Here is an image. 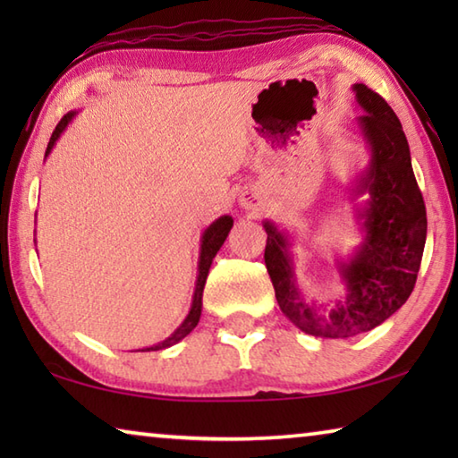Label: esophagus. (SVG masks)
Masks as SVG:
<instances>
[{
  "mask_svg": "<svg viewBox=\"0 0 458 458\" xmlns=\"http://www.w3.org/2000/svg\"><path fill=\"white\" fill-rule=\"evenodd\" d=\"M260 204H262L260 193L254 190H246L242 196H240V206H242L244 210H259Z\"/></svg>",
  "mask_w": 458,
  "mask_h": 458,
  "instance_id": "obj_1",
  "label": "esophagus"
}]
</instances>
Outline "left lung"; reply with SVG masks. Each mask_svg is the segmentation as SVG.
I'll return each instance as SVG.
<instances>
[{"label":"left lung","instance_id":"1","mask_svg":"<svg viewBox=\"0 0 458 458\" xmlns=\"http://www.w3.org/2000/svg\"><path fill=\"white\" fill-rule=\"evenodd\" d=\"M366 114L355 119L368 147V164L353 177L350 198L361 242L335 265L344 293L317 303L294 273V238L265 220V262L276 301L294 327L325 339L353 337L384 323L414 289L426 244V208L396 113L366 84L352 87Z\"/></svg>","mask_w":458,"mask_h":458}]
</instances>
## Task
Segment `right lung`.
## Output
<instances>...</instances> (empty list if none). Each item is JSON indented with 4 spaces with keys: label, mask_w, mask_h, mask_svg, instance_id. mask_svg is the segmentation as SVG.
I'll return each mask as SVG.
<instances>
[{
    "label": "right lung",
    "mask_w": 458,
    "mask_h": 458,
    "mask_svg": "<svg viewBox=\"0 0 458 458\" xmlns=\"http://www.w3.org/2000/svg\"><path fill=\"white\" fill-rule=\"evenodd\" d=\"M79 114V111H71L66 113L64 117L60 119V123L56 125V129H54V133L50 137V143L48 147H46V155L44 159L48 157V155L52 153L54 145H56V141L60 139V135L64 133L66 127L71 125L72 119ZM234 226V220H232V216H220L218 220H214L210 226H208L204 230V234H201L199 238V259H198V276H196V289H193V297H191V307L188 315H185V319L180 323V327H177L172 335H169L167 339L159 341V344L155 345H149V347H143V350H137V352H159V350H165V347H172L175 344H180V341L190 335V333L193 331V327H196L199 317H201V297H204V286H206V278H208V273H210V267H212V260L216 254H218V250L222 248V244L226 242V238L230 234V228Z\"/></svg>",
    "instance_id": "1"
}]
</instances>
